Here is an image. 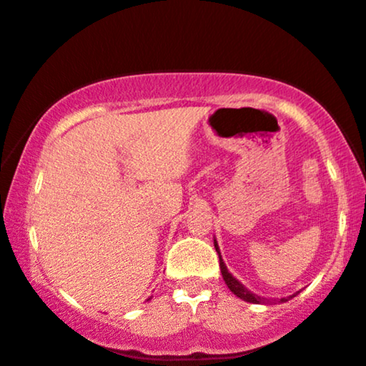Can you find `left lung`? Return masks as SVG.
<instances>
[{
  "mask_svg": "<svg viewBox=\"0 0 366 366\" xmlns=\"http://www.w3.org/2000/svg\"><path fill=\"white\" fill-rule=\"evenodd\" d=\"M215 249H217V253H218V259H220L222 277H224V280H225L227 287H229L230 291H232L234 294H236L237 297H241V300L247 301V303H254V305H270V303H277V300H268V297H262V296H258V294H253L251 291H247V289L244 287V285H242L241 282H239V280L236 279V277H232V274H230V272L227 270V267H225L224 259H222L220 249H218L217 241H215ZM296 294H297V292H296ZM296 294H292V296H287V297H280L279 303H284V301L292 300V297L296 296Z\"/></svg>",
  "mask_w": 366,
  "mask_h": 366,
  "instance_id": "left-lung-1",
  "label": "left lung"
}]
</instances>
